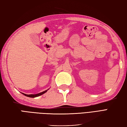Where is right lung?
I'll use <instances>...</instances> for the list:
<instances>
[{
	"label": "right lung",
	"mask_w": 127,
	"mask_h": 127,
	"mask_svg": "<svg viewBox=\"0 0 127 127\" xmlns=\"http://www.w3.org/2000/svg\"><path fill=\"white\" fill-rule=\"evenodd\" d=\"M49 89L47 90H45L44 91H43L42 92H40L39 93H37V94H35V95H26V94H25V93H21L22 94H23L24 95H25V96H27V97H31V98H35V97H39L40 96V95H41L43 94H44L45 93H46L47 91H48Z\"/></svg>",
	"instance_id": "obj_1"
}]
</instances>
